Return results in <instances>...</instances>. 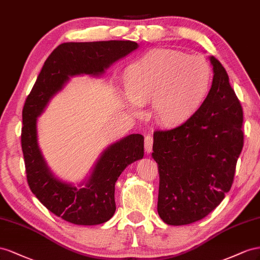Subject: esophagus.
I'll use <instances>...</instances> for the list:
<instances>
[{
	"mask_svg": "<svg viewBox=\"0 0 260 260\" xmlns=\"http://www.w3.org/2000/svg\"><path fill=\"white\" fill-rule=\"evenodd\" d=\"M152 144H153V138L151 135H147L145 137V150L147 153H150L152 150Z\"/></svg>",
	"mask_w": 260,
	"mask_h": 260,
	"instance_id": "1",
	"label": "esophagus"
}]
</instances>
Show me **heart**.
<instances>
[{"label": "heart", "instance_id": "b5f03b06", "mask_svg": "<svg viewBox=\"0 0 260 260\" xmlns=\"http://www.w3.org/2000/svg\"><path fill=\"white\" fill-rule=\"evenodd\" d=\"M211 77V68L204 57L157 49L126 71V94L136 106L152 102L155 121L175 126L202 106L209 92Z\"/></svg>", "mask_w": 260, "mask_h": 260}]
</instances>
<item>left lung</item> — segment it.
I'll use <instances>...</instances> for the list:
<instances>
[{
    "label": "left lung",
    "instance_id": "8db88e82",
    "mask_svg": "<svg viewBox=\"0 0 260 260\" xmlns=\"http://www.w3.org/2000/svg\"><path fill=\"white\" fill-rule=\"evenodd\" d=\"M212 85L188 120L153 133L152 158L158 163V213L170 225L202 220L231 189L243 149V110L228 73L214 56Z\"/></svg>",
    "mask_w": 260,
    "mask_h": 260
}]
</instances>
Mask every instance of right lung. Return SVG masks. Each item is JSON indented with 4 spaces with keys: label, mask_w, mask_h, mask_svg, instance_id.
I'll list each match as a JSON object with an SVG mask.
<instances>
[{
    "label": "right lung",
    "mask_w": 260,
    "mask_h": 260,
    "mask_svg": "<svg viewBox=\"0 0 260 260\" xmlns=\"http://www.w3.org/2000/svg\"><path fill=\"white\" fill-rule=\"evenodd\" d=\"M137 48L136 42L122 40L62 43L44 62L26 99L21 149L28 185L47 209L73 224L95 225L112 218L116 209L115 183L126 167L143 159L144 137L132 134L109 146L77 187L57 179L48 167L38 144L37 121L71 77L81 74L99 77Z\"/></svg>",
    "instance_id": "1"
}]
</instances>
